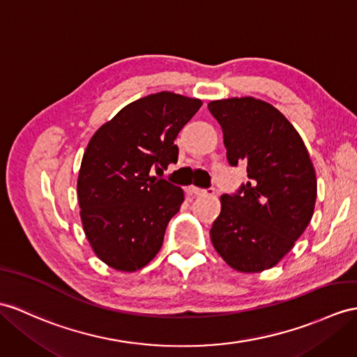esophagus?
<instances>
[{
  "label": "esophagus",
  "instance_id": "esophagus-1",
  "mask_svg": "<svg viewBox=\"0 0 357 357\" xmlns=\"http://www.w3.org/2000/svg\"><path fill=\"white\" fill-rule=\"evenodd\" d=\"M188 192L190 194V195H206V194H208V195H212L213 194V190L211 189V190H206V189H202V188H197V186H189L188 188Z\"/></svg>",
  "mask_w": 357,
  "mask_h": 357
}]
</instances>
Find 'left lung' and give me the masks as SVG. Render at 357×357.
Wrapping results in <instances>:
<instances>
[{
	"mask_svg": "<svg viewBox=\"0 0 357 357\" xmlns=\"http://www.w3.org/2000/svg\"><path fill=\"white\" fill-rule=\"evenodd\" d=\"M218 121L231 167L247 165L248 181L221 197L211 239L241 273L273 268L292 250L314 215L317 176L301 136L274 106L253 97L207 104Z\"/></svg>",
	"mask_w": 357,
	"mask_h": 357,
	"instance_id": "left-lung-1",
	"label": "left lung"
}]
</instances>
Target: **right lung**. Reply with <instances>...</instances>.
<instances>
[{
  "instance_id": "1",
  "label": "right lung",
  "mask_w": 357,
  "mask_h": 357,
  "mask_svg": "<svg viewBox=\"0 0 357 357\" xmlns=\"http://www.w3.org/2000/svg\"><path fill=\"white\" fill-rule=\"evenodd\" d=\"M202 104L174 92L146 95L127 104L92 136L77 194L84 234L104 264L132 273L159 253L185 195L181 188L153 177L151 169L177 162L174 141Z\"/></svg>"
}]
</instances>
